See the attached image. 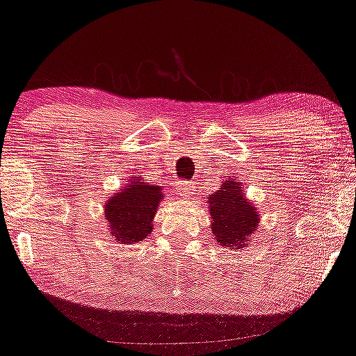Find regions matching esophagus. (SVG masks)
<instances>
[{
	"label": "esophagus",
	"mask_w": 356,
	"mask_h": 356,
	"mask_svg": "<svg viewBox=\"0 0 356 356\" xmlns=\"http://www.w3.org/2000/svg\"><path fill=\"white\" fill-rule=\"evenodd\" d=\"M193 189V183L189 181H179L178 183V194H183V196H188Z\"/></svg>",
	"instance_id": "1"
}]
</instances>
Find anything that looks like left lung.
<instances>
[{"label": "left lung", "mask_w": 356, "mask_h": 356, "mask_svg": "<svg viewBox=\"0 0 356 356\" xmlns=\"http://www.w3.org/2000/svg\"><path fill=\"white\" fill-rule=\"evenodd\" d=\"M209 206L212 213L211 232L222 246L240 250L259 223L256 209L241 194L238 181H225L217 193L211 194Z\"/></svg>", "instance_id": "8db88e82"}]
</instances>
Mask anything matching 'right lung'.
<instances>
[{
    "instance_id": "add662e5",
    "label": "right lung",
    "mask_w": 356,
    "mask_h": 356,
    "mask_svg": "<svg viewBox=\"0 0 356 356\" xmlns=\"http://www.w3.org/2000/svg\"><path fill=\"white\" fill-rule=\"evenodd\" d=\"M162 197L160 188L144 179H134L126 184L123 193H116L105 204V218L111 236L123 245L143 241L154 230L152 218Z\"/></svg>"
}]
</instances>
